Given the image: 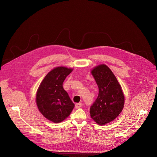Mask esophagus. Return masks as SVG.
I'll return each mask as SVG.
<instances>
[{"label": "esophagus", "instance_id": "34e87169", "mask_svg": "<svg viewBox=\"0 0 157 157\" xmlns=\"http://www.w3.org/2000/svg\"><path fill=\"white\" fill-rule=\"evenodd\" d=\"M81 106H82V103H76L75 105V107L77 109L80 108Z\"/></svg>", "mask_w": 157, "mask_h": 157}]
</instances>
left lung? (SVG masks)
<instances>
[{"instance_id":"obj_1","label":"left lung","mask_w":157,"mask_h":157,"mask_svg":"<svg viewBox=\"0 0 157 157\" xmlns=\"http://www.w3.org/2000/svg\"><path fill=\"white\" fill-rule=\"evenodd\" d=\"M91 72L98 86L99 93L90 107V116L98 124L105 125L113 121L121 113L124 96L121 86L107 66L99 65Z\"/></svg>"}]
</instances>
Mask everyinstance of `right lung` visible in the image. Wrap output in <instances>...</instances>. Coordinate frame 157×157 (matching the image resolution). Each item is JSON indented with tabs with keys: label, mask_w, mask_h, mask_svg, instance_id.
I'll list each match as a JSON object with an SVG mask.
<instances>
[{
	"label": "right lung",
	"mask_w": 157,
	"mask_h": 157,
	"mask_svg": "<svg viewBox=\"0 0 157 157\" xmlns=\"http://www.w3.org/2000/svg\"><path fill=\"white\" fill-rule=\"evenodd\" d=\"M73 71L65 67H57L51 71L41 83L36 97L40 113L48 120L58 123L71 113L75 105L62 83Z\"/></svg>",
	"instance_id": "add662e5"
}]
</instances>
